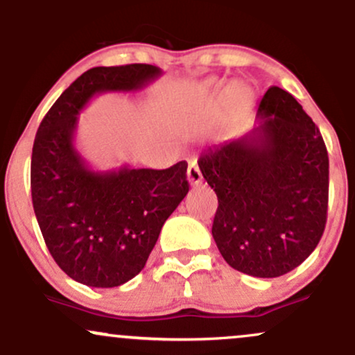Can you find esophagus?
<instances>
[{
    "label": "esophagus",
    "mask_w": 355,
    "mask_h": 355,
    "mask_svg": "<svg viewBox=\"0 0 355 355\" xmlns=\"http://www.w3.org/2000/svg\"><path fill=\"white\" fill-rule=\"evenodd\" d=\"M187 178H189L190 185H198V183H202V180H203L202 172L195 162H191V164L189 165V170H187Z\"/></svg>",
    "instance_id": "obj_1"
}]
</instances>
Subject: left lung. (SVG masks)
<instances>
[{"mask_svg": "<svg viewBox=\"0 0 355 355\" xmlns=\"http://www.w3.org/2000/svg\"><path fill=\"white\" fill-rule=\"evenodd\" d=\"M247 135L198 158L218 198L211 235L235 270L274 279L294 270L324 234L329 155L312 118L294 96L270 87Z\"/></svg>", "mask_w": 355, "mask_h": 355, "instance_id": "left-lung-1", "label": "left lung"}]
</instances>
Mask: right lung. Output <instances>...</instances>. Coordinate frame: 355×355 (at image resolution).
Returning <instances> with one entry per match:
<instances>
[{
	"label": "right lung",
	"instance_id": "right-lung-1",
	"mask_svg": "<svg viewBox=\"0 0 355 355\" xmlns=\"http://www.w3.org/2000/svg\"><path fill=\"white\" fill-rule=\"evenodd\" d=\"M160 75L144 63L92 68L61 93L36 132V220L58 267L83 285L118 287L140 274L165 220L189 193L187 162L165 170L95 172L73 144L80 112L93 96L137 92Z\"/></svg>",
	"mask_w": 355,
	"mask_h": 355
}]
</instances>
